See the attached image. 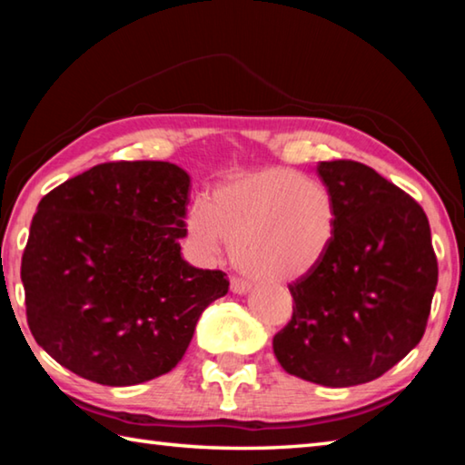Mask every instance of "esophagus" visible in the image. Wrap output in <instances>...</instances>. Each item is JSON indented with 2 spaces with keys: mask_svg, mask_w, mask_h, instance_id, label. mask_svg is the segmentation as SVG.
<instances>
[{
  "mask_svg": "<svg viewBox=\"0 0 465 465\" xmlns=\"http://www.w3.org/2000/svg\"><path fill=\"white\" fill-rule=\"evenodd\" d=\"M230 289L233 291L235 295H243V293H248V291H250V282L243 281V279H238V277H232Z\"/></svg>",
  "mask_w": 465,
  "mask_h": 465,
  "instance_id": "esophagus-1",
  "label": "esophagus"
}]
</instances>
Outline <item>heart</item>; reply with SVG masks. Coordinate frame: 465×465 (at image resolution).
Here are the masks:
<instances>
[{
  "instance_id": "1",
  "label": "heart",
  "mask_w": 465,
  "mask_h": 465,
  "mask_svg": "<svg viewBox=\"0 0 465 465\" xmlns=\"http://www.w3.org/2000/svg\"><path fill=\"white\" fill-rule=\"evenodd\" d=\"M336 225L326 184L281 166L225 180L186 215L188 240L203 258L219 256L227 242L233 264L271 285L316 271L332 248Z\"/></svg>"
}]
</instances>
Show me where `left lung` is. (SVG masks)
I'll return each instance as SVG.
<instances>
[{"instance_id": "8db88e82", "label": "left lung", "mask_w": 465, "mask_h": 465, "mask_svg": "<svg viewBox=\"0 0 465 465\" xmlns=\"http://www.w3.org/2000/svg\"><path fill=\"white\" fill-rule=\"evenodd\" d=\"M338 225L328 256L291 282L293 316L274 334L287 373L326 388L373 381L420 342L437 287L429 219L402 188L352 160L320 162Z\"/></svg>"}]
</instances>
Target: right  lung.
Returning <instances> with one entry per match:
<instances>
[{"mask_svg": "<svg viewBox=\"0 0 465 465\" xmlns=\"http://www.w3.org/2000/svg\"><path fill=\"white\" fill-rule=\"evenodd\" d=\"M191 176L170 162H108L38 203L22 254L35 341L69 371L135 385L172 371L201 313L230 289L180 254Z\"/></svg>", "mask_w": 465, "mask_h": 465, "instance_id": "obj_1", "label": "right lung"}]
</instances>
